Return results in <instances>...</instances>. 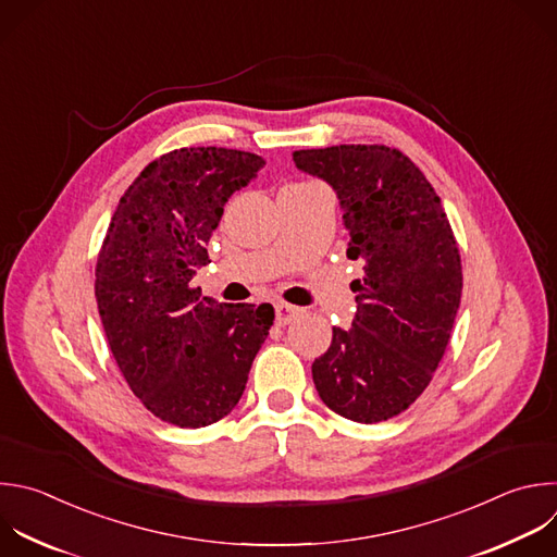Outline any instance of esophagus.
Masks as SVG:
<instances>
[{
    "instance_id": "1",
    "label": "esophagus",
    "mask_w": 557,
    "mask_h": 557,
    "mask_svg": "<svg viewBox=\"0 0 557 557\" xmlns=\"http://www.w3.org/2000/svg\"><path fill=\"white\" fill-rule=\"evenodd\" d=\"M297 314H299L297 306H290V304H284V301L275 304V323L277 325H288Z\"/></svg>"
}]
</instances>
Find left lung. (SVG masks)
I'll return each instance as SVG.
<instances>
[{"label": "left lung", "mask_w": 557, "mask_h": 557, "mask_svg": "<svg viewBox=\"0 0 557 557\" xmlns=\"http://www.w3.org/2000/svg\"><path fill=\"white\" fill-rule=\"evenodd\" d=\"M301 172L336 193L356 314L334 327L312 362L319 398L334 413L374 424L409 409L429 387L446 351L461 301L459 249L433 185L400 150L341 144L295 150Z\"/></svg>", "instance_id": "1"}]
</instances>
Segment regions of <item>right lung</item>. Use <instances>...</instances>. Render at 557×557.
<instances>
[{"label": "right lung", "instance_id": "1", "mask_svg": "<svg viewBox=\"0 0 557 557\" xmlns=\"http://www.w3.org/2000/svg\"><path fill=\"white\" fill-rule=\"evenodd\" d=\"M262 168L234 148L172 150L128 185L107 230L96 264L104 334L131 392L168 424L232 413L273 325L271 304H219L190 284L225 203Z\"/></svg>", "mask_w": 557, "mask_h": 557}]
</instances>
